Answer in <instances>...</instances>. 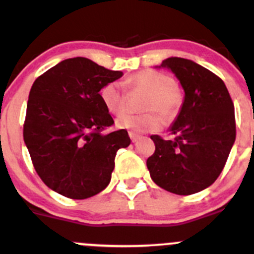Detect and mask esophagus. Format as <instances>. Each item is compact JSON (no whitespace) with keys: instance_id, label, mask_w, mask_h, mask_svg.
<instances>
[{"instance_id":"esophagus-1","label":"esophagus","mask_w":254,"mask_h":254,"mask_svg":"<svg viewBox=\"0 0 254 254\" xmlns=\"http://www.w3.org/2000/svg\"><path fill=\"white\" fill-rule=\"evenodd\" d=\"M129 136H130V139H131L132 142H136L137 140L140 139V135L135 134V132H129Z\"/></svg>"}]
</instances>
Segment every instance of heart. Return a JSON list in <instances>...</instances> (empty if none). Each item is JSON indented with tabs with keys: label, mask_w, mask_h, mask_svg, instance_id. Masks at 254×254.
<instances>
[{
	"label": "heart",
	"mask_w": 254,
	"mask_h": 254,
	"mask_svg": "<svg viewBox=\"0 0 254 254\" xmlns=\"http://www.w3.org/2000/svg\"><path fill=\"white\" fill-rule=\"evenodd\" d=\"M125 84L132 91L148 93L145 99V111H158L167 118L177 114L182 104V94L175 86L171 76L153 70H142L125 81ZM101 98L104 107L114 115H122L127 111V94L122 84L109 82L102 88ZM120 129L134 132L157 131L162 127L163 119L158 113L150 112L145 114H125L117 120Z\"/></svg>",
	"instance_id": "heart-1"
}]
</instances>
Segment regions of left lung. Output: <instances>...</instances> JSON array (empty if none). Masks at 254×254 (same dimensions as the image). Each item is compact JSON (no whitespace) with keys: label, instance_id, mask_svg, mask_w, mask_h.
Masks as SVG:
<instances>
[{"label":"left lung","instance_id":"1","mask_svg":"<svg viewBox=\"0 0 254 254\" xmlns=\"http://www.w3.org/2000/svg\"><path fill=\"white\" fill-rule=\"evenodd\" d=\"M157 67L175 73L184 101L170 127L175 139L152 135L156 150L146 165L152 181L165 190L198 193L216 181L234 146V103L224 81L194 61L168 58Z\"/></svg>","mask_w":254,"mask_h":254}]
</instances>
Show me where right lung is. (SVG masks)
<instances>
[{
    "label": "right lung",
    "instance_id": "right-lung-1",
    "mask_svg": "<svg viewBox=\"0 0 254 254\" xmlns=\"http://www.w3.org/2000/svg\"><path fill=\"white\" fill-rule=\"evenodd\" d=\"M123 76L86 58L66 59L33 83L23 137L38 176L70 199L107 188L118 150L130 145L127 130L103 134L114 124L99 91Z\"/></svg>",
    "mask_w": 254,
    "mask_h": 254
}]
</instances>
